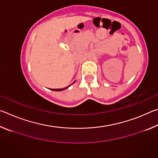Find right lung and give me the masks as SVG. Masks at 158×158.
<instances>
[{"label":"right lung","instance_id":"add662e5","mask_svg":"<svg viewBox=\"0 0 158 158\" xmlns=\"http://www.w3.org/2000/svg\"><path fill=\"white\" fill-rule=\"evenodd\" d=\"M74 83H73V84H74ZM71 85H72V84H71ZM71 85H68V86L64 88V89H51V90H54V91H61V90H65V89H68V88H69V86H70Z\"/></svg>","mask_w":158,"mask_h":158}]
</instances>
